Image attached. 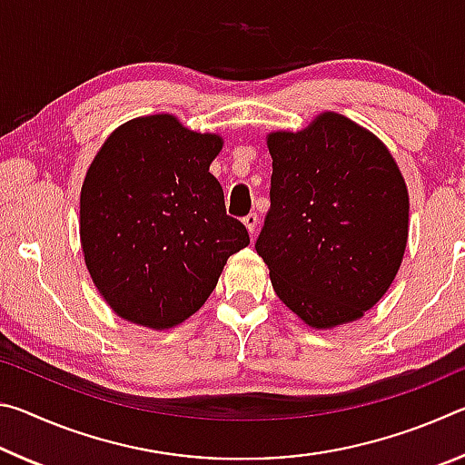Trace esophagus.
<instances>
[{"instance_id": "34e87169", "label": "esophagus", "mask_w": 465, "mask_h": 465, "mask_svg": "<svg viewBox=\"0 0 465 465\" xmlns=\"http://www.w3.org/2000/svg\"><path fill=\"white\" fill-rule=\"evenodd\" d=\"M243 225L248 227V232L254 235V232H256V227H258V215L256 213H248L246 217H243Z\"/></svg>"}]
</instances>
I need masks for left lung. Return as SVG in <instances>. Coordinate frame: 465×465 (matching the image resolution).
<instances>
[{
  "instance_id": "left-lung-1",
  "label": "left lung",
  "mask_w": 465,
  "mask_h": 465,
  "mask_svg": "<svg viewBox=\"0 0 465 465\" xmlns=\"http://www.w3.org/2000/svg\"><path fill=\"white\" fill-rule=\"evenodd\" d=\"M271 209L256 252L274 293L312 328L359 320L402 264L408 191L380 139L342 114L269 135Z\"/></svg>"
}]
</instances>
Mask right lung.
I'll return each mask as SVG.
<instances>
[{"label":"right lung","mask_w":465,"mask_h":465,"mask_svg":"<svg viewBox=\"0 0 465 465\" xmlns=\"http://www.w3.org/2000/svg\"><path fill=\"white\" fill-rule=\"evenodd\" d=\"M222 145L176 116L152 114L124 123L94 157L80 238L94 285L121 318L178 326L213 293L227 258L250 243L209 172Z\"/></svg>","instance_id":"right-lung-1"}]
</instances>
